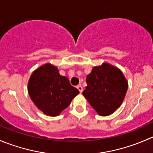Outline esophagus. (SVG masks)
Listing matches in <instances>:
<instances>
[{
  "mask_svg": "<svg viewBox=\"0 0 153 153\" xmlns=\"http://www.w3.org/2000/svg\"><path fill=\"white\" fill-rule=\"evenodd\" d=\"M77 88H78V90H79V92H80V93H81L83 92V87H81V85H78V87H77Z\"/></svg>",
  "mask_w": 153,
  "mask_h": 153,
  "instance_id": "esophagus-1",
  "label": "esophagus"
}]
</instances>
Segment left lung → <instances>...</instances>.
<instances>
[{
	"mask_svg": "<svg viewBox=\"0 0 153 153\" xmlns=\"http://www.w3.org/2000/svg\"><path fill=\"white\" fill-rule=\"evenodd\" d=\"M83 95L101 116L113 114L122 104L128 83L120 69L108 63L92 69Z\"/></svg>",
	"mask_w": 153,
	"mask_h": 153,
	"instance_id": "1",
	"label": "left lung"
}]
</instances>
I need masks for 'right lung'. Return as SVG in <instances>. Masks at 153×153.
<instances>
[{"mask_svg": "<svg viewBox=\"0 0 153 153\" xmlns=\"http://www.w3.org/2000/svg\"><path fill=\"white\" fill-rule=\"evenodd\" d=\"M28 93L36 106L48 116H57L79 93L66 77L50 63L36 69L28 82Z\"/></svg>", "mask_w": 153, "mask_h": 153, "instance_id": "1", "label": "right lung"}]
</instances>
